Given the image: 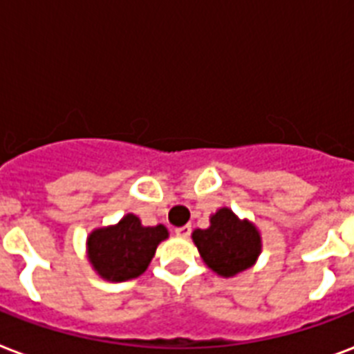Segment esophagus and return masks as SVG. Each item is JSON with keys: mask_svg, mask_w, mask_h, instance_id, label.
<instances>
[{"mask_svg": "<svg viewBox=\"0 0 354 354\" xmlns=\"http://www.w3.org/2000/svg\"><path fill=\"white\" fill-rule=\"evenodd\" d=\"M190 232H192L190 225H183V227H177V229H175V234H177V236H180V238L190 236Z\"/></svg>", "mask_w": 354, "mask_h": 354, "instance_id": "1", "label": "esophagus"}]
</instances>
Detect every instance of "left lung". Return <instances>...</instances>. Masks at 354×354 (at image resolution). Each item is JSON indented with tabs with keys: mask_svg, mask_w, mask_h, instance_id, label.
<instances>
[{
	"mask_svg": "<svg viewBox=\"0 0 354 354\" xmlns=\"http://www.w3.org/2000/svg\"><path fill=\"white\" fill-rule=\"evenodd\" d=\"M192 240L205 264L221 277H234L251 268L262 251L259 229L227 207L210 216L208 229L192 232Z\"/></svg>",
	"mask_w": 354,
	"mask_h": 354,
	"instance_id": "obj_1",
	"label": "left lung"
}]
</instances>
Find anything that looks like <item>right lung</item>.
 I'll return each instance as SVG.
<instances>
[{
    "mask_svg": "<svg viewBox=\"0 0 354 354\" xmlns=\"http://www.w3.org/2000/svg\"><path fill=\"white\" fill-rule=\"evenodd\" d=\"M166 238L168 229L164 225L144 227L138 216L127 214L116 225L90 232L86 254L97 275L105 281L123 282L147 270L157 245Z\"/></svg>",
    "mask_w": 354,
    "mask_h": 354,
    "instance_id": "1",
    "label": "right lung"
}]
</instances>
